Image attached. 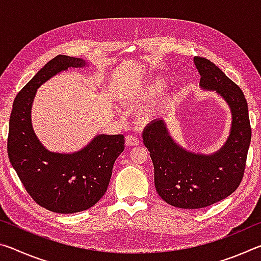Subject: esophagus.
I'll list each match as a JSON object with an SVG mask.
<instances>
[{
    "mask_svg": "<svg viewBox=\"0 0 261 261\" xmlns=\"http://www.w3.org/2000/svg\"><path fill=\"white\" fill-rule=\"evenodd\" d=\"M139 144H140V140H139V138H137V137L131 136V135L125 137L126 146H138Z\"/></svg>",
    "mask_w": 261,
    "mask_h": 261,
    "instance_id": "34e87169",
    "label": "esophagus"
}]
</instances>
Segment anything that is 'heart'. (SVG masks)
Segmentation results:
<instances>
[{"mask_svg": "<svg viewBox=\"0 0 261 261\" xmlns=\"http://www.w3.org/2000/svg\"><path fill=\"white\" fill-rule=\"evenodd\" d=\"M165 88H166V82L163 81L162 78H155L153 79L151 83H148L147 85L139 92L137 96L143 99L153 98V96L160 94Z\"/></svg>", "mask_w": 261, "mask_h": 261, "instance_id": "1", "label": "heart"}]
</instances>
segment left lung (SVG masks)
Instances as JSON below:
<instances>
[{
    "label": "left lung",
    "mask_w": 261,
    "mask_h": 261,
    "mask_svg": "<svg viewBox=\"0 0 261 261\" xmlns=\"http://www.w3.org/2000/svg\"><path fill=\"white\" fill-rule=\"evenodd\" d=\"M193 60L200 86L215 90L231 109L232 126L226 145L213 155L188 152L174 143L162 120L152 122L143 132L156 192L167 204L187 210L213 205L240 187L251 141L249 110L241 88L213 62L201 56Z\"/></svg>",
    "instance_id": "1"
}]
</instances>
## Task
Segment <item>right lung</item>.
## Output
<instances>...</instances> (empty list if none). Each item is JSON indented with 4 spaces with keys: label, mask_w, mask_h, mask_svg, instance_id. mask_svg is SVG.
I'll list each match as a JSON object with an SVG mask.
<instances>
[{
    "label": "right lung",
    "mask_w": 261,
    "mask_h": 261,
    "mask_svg": "<svg viewBox=\"0 0 261 261\" xmlns=\"http://www.w3.org/2000/svg\"><path fill=\"white\" fill-rule=\"evenodd\" d=\"M85 61L57 55L21 88L9 121L8 155L31 198L43 208L71 214L94 206L107 191L113 166L124 151L123 135H100L73 154L48 152L31 124V107L41 84Z\"/></svg>",
    "instance_id": "obj_1"
}]
</instances>
